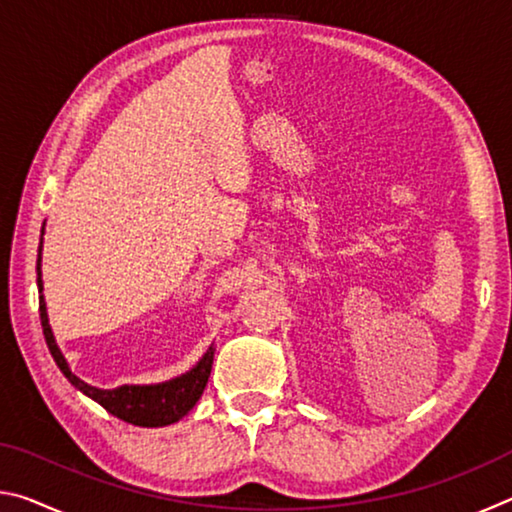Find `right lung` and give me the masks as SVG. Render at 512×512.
Wrapping results in <instances>:
<instances>
[{
    "label": "right lung",
    "mask_w": 512,
    "mask_h": 512,
    "mask_svg": "<svg viewBox=\"0 0 512 512\" xmlns=\"http://www.w3.org/2000/svg\"><path fill=\"white\" fill-rule=\"evenodd\" d=\"M40 253H42V239H40ZM38 291H40V323H42V334H45L47 348L54 357L56 366L60 372L69 379V384L79 388L83 395L92 397L94 402H99L103 409L115 415V418L131 422L135 427H167V424L178 422L180 418L194 409V404L201 400V395L207 386V379H210L212 372V361H214V345L203 354V359L196 363V366L180 375L176 379L162 381V384H149V386H119L112 388V391H103V388L85 384L69 370L63 352L56 345L54 332L49 327V316H47V305L45 296H42V273H40V255H38Z\"/></svg>",
    "instance_id": "1"
}]
</instances>
